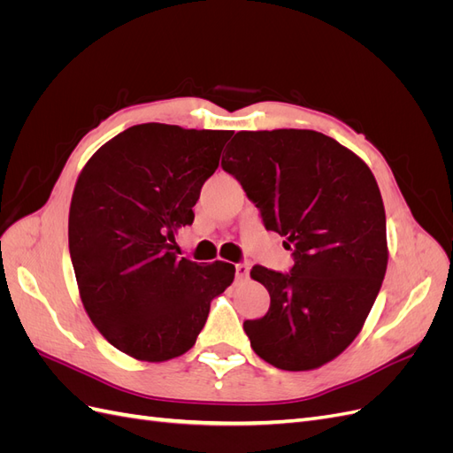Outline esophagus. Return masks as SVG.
I'll return each instance as SVG.
<instances>
[{
	"instance_id": "1",
	"label": "esophagus",
	"mask_w": 453,
	"mask_h": 453,
	"mask_svg": "<svg viewBox=\"0 0 453 453\" xmlns=\"http://www.w3.org/2000/svg\"><path fill=\"white\" fill-rule=\"evenodd\" d=\"M250 276V266L248 265H236V280L243 281Z\"/></svg>"
}]
</instances>
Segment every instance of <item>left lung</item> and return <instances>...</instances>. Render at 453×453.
<instances>
[{"label":"left lung","mask_w":453,"mask_h":453,"mask_svg":"<svg viewBox=\"0 0 453 453\" xmlns=\"http://www.w3.org/2000/svg\"><path fill=\"white\" fill-rule=\"evenodd\" d=\"M221 166L293 251L289 273L253 266L265 318L243 323L260 359L281 370L333 361L361 333L388 270L386 210L353 150L313 130L238 132Z\"/></svg>","instance_id":"obj_1"}]
</instances>
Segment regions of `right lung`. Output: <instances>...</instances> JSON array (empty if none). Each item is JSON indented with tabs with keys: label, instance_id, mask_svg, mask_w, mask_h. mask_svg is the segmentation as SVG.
<instances>
[{
	"label": "right lung",
	"instance_id": "right-lung-1",
	"mask_svg": "<svg viewBox=\"0 0 453 453\" xmlns=\"http://www.w3.org/2000/svg\"><path fill=\"white\" fill-rule=\"evenodd\" d=\"M232 134L147 122L102 145L77 177L67 238L79 295L100 334L134 359L188 351L234 281V265L173 251Z\"/></svg>",
	"mask_w": 453,
	"mask_h": 453
}]
</instances>
